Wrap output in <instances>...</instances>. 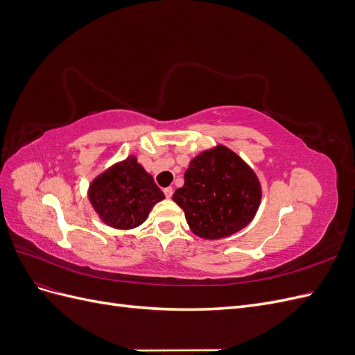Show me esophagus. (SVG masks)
Segmentation results:
<instances>
[{
  "label": "esophagus",
  "mask_w": 355,
  "mask_h": 355,
  "mask_svg": "<svg viewBox=\"0 0 355 355\" xmlns=\"http://www.w3.org/2000/svg\"><path fill=\"white\" fill-rule=\"evenodd\" d=\"M163 191H164V196H166L167 198H170L171 196H173V188H171V187H167V188H164Z\"/></svg>",
  "instance_id": "1"
}]
</instances>
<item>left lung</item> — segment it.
I'll return each instance as SVG.
<instances>
[{
	"mask_svg": "<svg viewBox=\"0 0 355 355\" xmlns=\"http://www.w3.org/2000/svg\"><path fill=\"white\" fill-rule=\"evenodd\" d=\"M261 197V184L253 170L219 145L191 161L185 184L175 191L173 201L185 211L192 232L216 240L247 227Z\"/></svg>",
	"mask_w": 355,
	"mask_h": 355,
	"instance_id": "1",
	"label": "left lung"
}]
</instances>
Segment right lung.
Listing matches in <instances>:
<instances>
[{
    "mask_svg": "<svg viewBox=\"0 0 355 355\" xmlns=\"http://www.w3.org/2000/svg\"><path fill=\"white\" fill-rule=\"evenodd\" d=\"M89 198L106 225L132 230L145 222L164 194L136 158L128 157L92 182Z\"/></svg>",
    "mask_w": 355,
    "mask_h": 355,
    "instance_id": "right-lung-1",
    "label": "right lung"
}]
</instances>
